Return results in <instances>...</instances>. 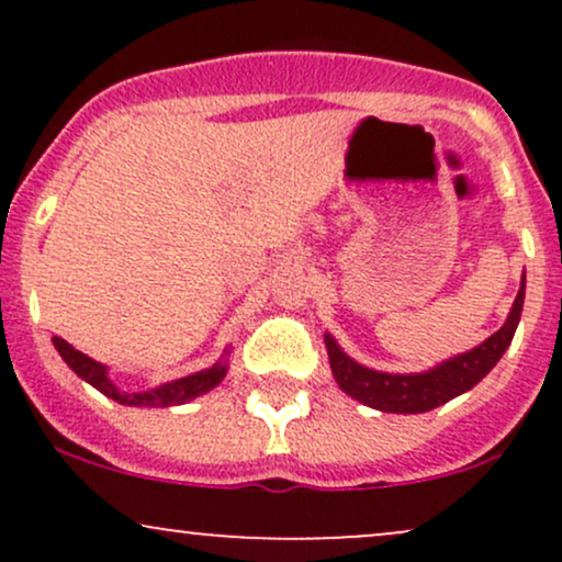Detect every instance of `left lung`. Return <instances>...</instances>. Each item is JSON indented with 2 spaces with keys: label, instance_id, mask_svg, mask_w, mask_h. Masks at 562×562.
<instances>
[{
  "label": "left lung",
  "instance_id": "8db88e82",
  "mask_svg": "<svg viewBox=\"0 0 562 562\" xmlns=\"http://www.w3.org/2000/svg\"><path fill=\"white\" fill-rule=\"evenodd\" d=\"M526 299V272L520 277V290L515 295L513 308H509L505 325L494 335H488L483 344L470 348L465 353L443 359L441 364L430 367L423 372H380L372 367L359 364L351 359L330 333H325L327 357H330V370L340 391L364 406L380 412H393V415H420L436 406L451 402V398L468 393L479 385L494 364L499 362L502 353L513 344V335L518 330L520 312H524Z\"/></svg>",
  "mask_w": 562,
  "mask_h": 562
}]
</instances>
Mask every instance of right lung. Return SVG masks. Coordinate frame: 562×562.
<instances>
[{
	"label": "right lung",
	"instance_id": "obj_1",
	"mask_svg": "<svg viewBox=\"0 0 562 562\" xmlns=\"http://www.w3.org/2000/svg\"><path fill=\"white\" fill-rule=\"evenodd\" d=\"M53 344L57 348V353L63 357V362H66L70 370L76 372V375H79L81 380H87L89 385H94L100 393H105L108 398H113V402H119L124 406H179V404H187V402H192V398L203 396V393L214 391L216 385L224 380V375L229 372V359H227L229 348H224V357L218 359L214 367H209V370L192 372V375L171 380V383H160V385H156V389H147V391H124V389H119L111 378H108L105 364L94 362L92 357L81 353L79 348H74L68 340L57 338V335L53 338Z\"/></svg>",
	"mask_w": 562,
	"mask_h": 562
}]
</instances>
